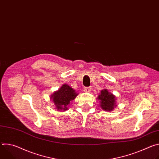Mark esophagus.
I'll return each mask as SVG.
<instances>
[{"mask_svg":"<svg viewBox=\"0 0 159 159\" xmlns=\"http://www.w3.org/2000/svg\"><path fill=\"white\" fill-rule=\"evenodd\" d=\"M84 90L85 93H90V90H91V88L90 87H85L84 89Z\"/></svg>","mask_w":159,"mask_h":159,"instance_id":"obj_1","label":"esophagus"}]
</instances>
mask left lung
<instances>
[{
    "label": "left lung",
    "mask_w": 159,
    "mask_h": 159,
    "mask_svg": "<svg viewBox=\"0 0 159 159\" xmlns=\"http://www.w3.org/2000/svg\"><path fill=\"white\" fill-rule=\"evenodd\" d=\"M97 99L99 100L101 108L104 111H112L117 106L116 96L109 92L106 89L101 90Z\"/></svg>",
    "instance_id": "left-lung-1"
}]
</instances>
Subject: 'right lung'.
I'll return each instance as SVG.
<instances>
[{
    "label": "right lung",
    "mask_w": 159,
    "mask_h": 159,
    "mask_svg": "<svg viewBox=\"0 0 159 159\" xmlns=\"http://www.w3.org/2000/svg\"><path fill=\"white\" fill-rule=\"evenodd\" d=\"M79 93L68 84H64L57 91L52 94L50 99L52 100L55 109L58 111L68 110V105L70 101H73Z\"/></svg>",
    "instance_id": "obj_1"
}]
</instances>
